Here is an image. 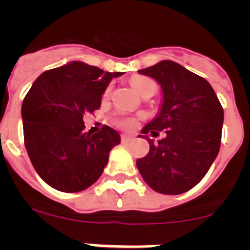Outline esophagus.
<instances>
[{"instance_id": "34e87169", "label": "esophagus", "mask_w": 250, "mask_h": 250, "mask_svg": "<svg viewBox=\"0 0 250 250\" xmlns=\"http://www.w3.org/2000/svg\"><path fill=\"white\" fill-rule=\"evenodd\" d=\"M132 140H134V136L125 135V134H123V135H121V143H124V144L130 143V141H132Z\"/></svg>"}]
</instances>
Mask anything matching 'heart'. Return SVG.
<instances>
[{"instance_id": "obj_1", "label": "heart", "mask_w": 250, "mask_h": 250, "mask_svg": "<svg viewBox=\"0 0 250 250\" xmlns=\"http://www.w3.org/2000/svg\"><path fill=\"white\" fill-rule=\"evenodd\" d=\"M130 83H131L132 87L135 89V91H138L141 96L144 94H146L147 91H150V90L156 89L155 83H154L151 79L145 76H134L131 80H130ZM107 95H109V89L106 90L104 96L106 98ZM116 124H118L119 126L124 127V129H131V127L135 125V120H134V119H119V120H116Z\"/></svg>"}]
</instances>
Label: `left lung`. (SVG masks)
Masks as SVG:
<instances>
[{
  "label": "left lung",
  "mask_w": 250,
  "mask_h": 250,
  "mask_svg": "<svg viewBox=\"0 0 250 250\" xmlns=\"http://www.w3.org/2000/svg\"><path fill=\"white\" fill-rule=\"evenodd\" d=\"M155 79L163 90V105L141 134L165 130L136 167L151 189L176 195L190 190L208 173L219 152L224 111L210 83L182 65L164 60L139 70ZM143 136V135H140Z\"/></svg>",
  "instance_id": "8db88e82"
}]
</instances>
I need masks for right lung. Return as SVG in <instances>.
<instances>
[{
  "label": "right lung",
  "instance_id": "add662e5",
  "mask_svg": "<svg viewBox=\"0 0 250 250\" xmlns=\"http://www.w3.org/2000/svg\"><path fill=\"white\" fill-rule=\"evenodd\" d=\"M120 75L72 61L40 75L23 99L26 150L37 174L56 190L77 193L91 187L110 150L120 144L119 132L106 125L94 135L83 132V120L100 109L104 91Z\"/></svg>",
  "mask_w": 250,
  "mask_h": 250
}]
</instances>
